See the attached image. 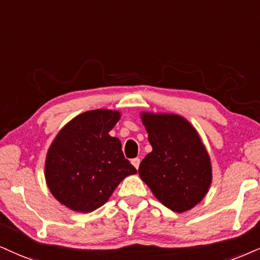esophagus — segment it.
Listing matches in <instances>:
<instances>
[{"label":"esophagus","instance_id":"esophagus-1","mask_svg":"<svg viewBox=\"0 0 260 260\" xmlns=\"http://www.w3.org/2000/svg\"><path fill=\"white\" fill-rule=\"evenodd\" d=\"M140 162H141L140 158H135V159H133V160H131V164H133L134 166H135L136 169H139V166H140Z\"/></svg>","mask_w":260,"mask_h":260}]
</instances>
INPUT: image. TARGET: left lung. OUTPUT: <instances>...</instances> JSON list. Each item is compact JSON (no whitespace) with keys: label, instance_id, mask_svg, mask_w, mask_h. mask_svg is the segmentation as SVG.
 Returning <instances> with one entry per match:
<instances>
[{"label":"left lung","instance_id":"1","mask_svg":"<svg viewBox=\"0 0 260 260\" xmlns=\"http://www.w3.org/2000/svg\"><path fill=\"white\" fill-rule=\"evenodd\" d=\"M153 150L141 161L140 177L170 210L184 212L210 188V156L197 130L176 114H142Z\"/></svg>","mask_w":260,"mask_h":260}]
</instances>
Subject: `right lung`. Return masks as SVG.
I'll list each match as a JSON object with an SVG mask.
<instances>
[{
    "mask_svg": "<svg viewBox=\"0 0 260 260\" xmlns=\"http://www.w3.org/2000/svg\"><path fill=\"white\" fill-rule=\"evenodd\" d=\"M119 118L114 111L84 112L62 127L48 150L47 184L71 210H96L126 176L137 172L125 159L119 139L108 134Z\"/></svg>",
    "mask_w": 260,
    "mask_h": 260,
    "instance_id": "obj_1",
    "label": "right lung"
}]
</instances>
